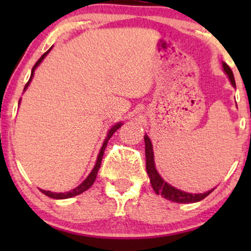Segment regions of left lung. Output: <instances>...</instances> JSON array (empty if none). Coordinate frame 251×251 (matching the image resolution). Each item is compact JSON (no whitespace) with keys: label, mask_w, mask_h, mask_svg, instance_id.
<instances>
[{"label":"left lung","mask_w":251,"mask_h":251,"mask_svg":"<svg viewBox=\"0 0 251 251\" xmlns=\"http://www.w3.org/2000/svg\"><path fill=\"white\" fill-rule=\"evenodd\" d=\"M223 70L226 73V75L229 76L231 85L236 87L234 74H232V71L230 70V67L226 62H223ZM144 139H145L146 171H148L150 183H151L155 194L162 195L164 198H166V200L171 201H176V203H196V201L204 200L206 196H209L212 191H214V189H212L208 192H204V194H189V192L181 191V190L176 189L175 186L166 183V181L160 177V175L157 172V169H155L153 148H152V143L151 140H150V138L148 137V134H145Z\"/></svg>","instance_id":"8db88e82"}]
</instances>
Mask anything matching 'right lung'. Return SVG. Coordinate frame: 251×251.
<instances>
[{"label": "right lung", "mask_w": 251, "mask_h": 251, "mask_svg": "<svg viewBox=\"0 0 251 251\" xmlns=\"http://www.w3.org/2000/svg\"><path fill=\"white\" fill-rule=\"evenodd\" d=\"M50 50H51V48H50V50H48L47 51H46V53L43 54V55H42L41 57H40L39 60H37V62L35 63V65H34L33 70H31V74H30V77H29V81H28L27 83H25V89H24V91H25V89H27L28 86H29V83H30V81H31V79H33V76H34V72H35V68L37 67V66L40 65V63L42 62V60L45 59V56L47 55L48 53H50ZM19 103H20V101H19ZM122 125H123L122 123H118V124H116V125H114V126H112L111 129H109L108 133H107V137H106L105 142H103L102 146H101V149H100L99 154H98V159H97L96 165H94V168H93V170H92V171H91V174H89V175L87 176V178H86V179L83 180L82 183L80 184L79 186H76L75 189L71 190V191H68V192H59V194H57V192L46 191V190H42V189L40 190V191H41L42 194H45L46 196H48V197H50V198H55V200H66V198H71V197H74V196H77V195L82 194L83 191H86V190H88L89 188H91V186L93 185L94 180H96L97 175H98V171H99L100 165H101V160H102V157H103V152H105L106 146H107V143H108L109 138H111L112 135H113L114 132H116L117 129L119 128L120 126H122Z\"/></svg>", "instance_id": "right-lung-1"}]
</instances>
